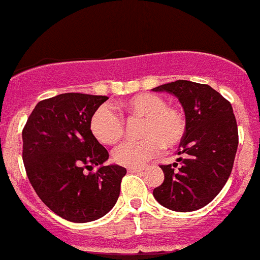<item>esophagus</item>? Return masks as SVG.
<instances>
[{"mask_svg":"<svg viewBox=\"0 0 260 260\" xmlns=\"http://www.w3.org/2000/svg\"><path fill=\"white\" fill-rule=\"evenodd\" d=\"M142 171H143L142 168H137V167H128L127 168L128 173H139V172H142Z\"/></svg>","mask_w":260,"mask_h":260,"instance_id":"34e87169","label":"esophagus"}]
</instances>
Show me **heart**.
Returning a JSON list of instances; mask_svg holds the SVG:
<instances>
[{
	"label": "heart",
	"instance_id": "b5f03b06",
	"mask_svg": "<svg viewBox=\"0 0 260 260\" xmlns=\"http://www.w3.org/2000/svg\"><path fill=\"white\" fill-rule=\"evenodd\" d=\"M121 112L128 119H142L141 141L126 142L113 152L114 161L123 167H142L158 152L160 147L173 148L182 141L186 132L185 116L174 105L165 104L164 98L156 93H139L121 104ZM99 142L112 146L123 137L122 118L108 105L95 110L89 123Z\"/></svg>",
	"mask_w": 260,
	"mask_h": 260
}]
</instances>
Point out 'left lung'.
Masks as SVG:
<instances>
[{"mask_svg": "<svg viewBox=\"0 0 260 260\" xmlns=\"http://www.w3.org/2000/svg\"><path fill=\"white\" fill-rule=\"evenodd\" d=\"M153 91L176 96L186 118L178 162L160 165L164 182L153 190V197L172 211H197L221 191L233 169L238 147L233 108L212 87L190 80L161 84Z\"/></svg>", "mask_w": 260, "mask_h": 260, "instance_id": "obj_1", "label": "left lung"}]
</instances>
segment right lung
<instances>
[{"instance_id": "obj_1", "label": "right lung", "mask_w": 260, "mask_h": 260, "mask_svg": "<svg viewBox=\"0 0 260 260\" xmlns=\"http://www.w3.org/2000/svg\"><path fill=\"white\" fill-rule=\"evenodd\" d=\"M107 96L61 93L38 103L22 132L23 162L32 187L56 215L88 222L114 207L126 169L104 165L109 153L89 123ZM98 166L96 172L87 174Z\"/></svg>"}]
</instances>
